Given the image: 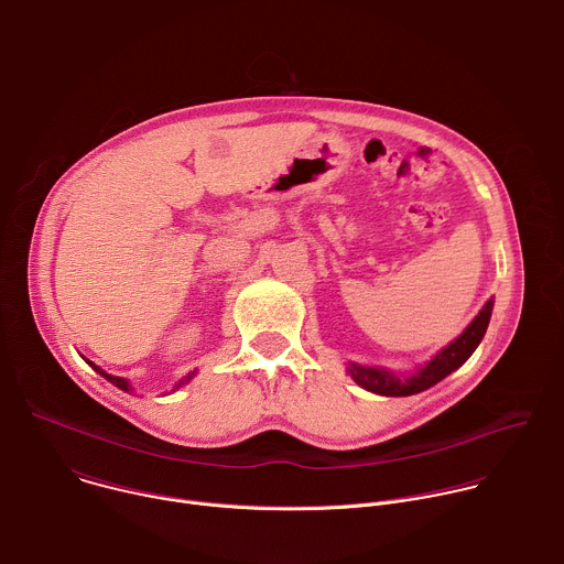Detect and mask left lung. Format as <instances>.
I'll use <instances>...</instances> for the list:
<instances>
[{"label":"left lung","mask_w":564,"mask_h":564,"mask_svg":"<svg viewBox=\"0 0 564 564\" xmlns=\"http://www.w3.org/2000/svg\"><path fill=\"white\" fill-rule=\"evenodd\" d=\"M491 310H494V299L487 301V305L479 310V314L470 321L468 328L446 348H442L424 368L413 372L411 377H397L383 368H368L359 364H350L348 372L350 377L366 390L386 394V397H406L422 392L437 381H442L446 375L457 370L479 346L481 337H485L489 321H491Z\"/></svg>","instance_id":"obj_1"}]
</instances>
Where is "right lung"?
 <instances>
[{
	"mask_svg": "<svg viewBox=\"0 0 564 564\" xmlns=\"http://www.w3.org/2000/svg\"><path fill=\"white\" fill-rule=\"evenodd\" d=\"M87 364H89V366H91V368H94V370H96V372H100V375H102V377H105V379H107V381H111V383H113V386H118V388H120V390H127V392H129V390H131V386H129V381H127V379H122V377H113V375H109V372H105V370H102V368H100V366H96V364H94V361H89V359H87ZM192 377H194V372H189V375H187V377H185V379H181V381H178V383H176V388H181V386H183V383H185V381H189V379H192ZM176 388H174V390H176Z\"/></svg>",
	"mask_w": 564,
	"mask_h": 564,
	"instance_id": "add662e5",
	"label": "right lung"
}]
</instances>
